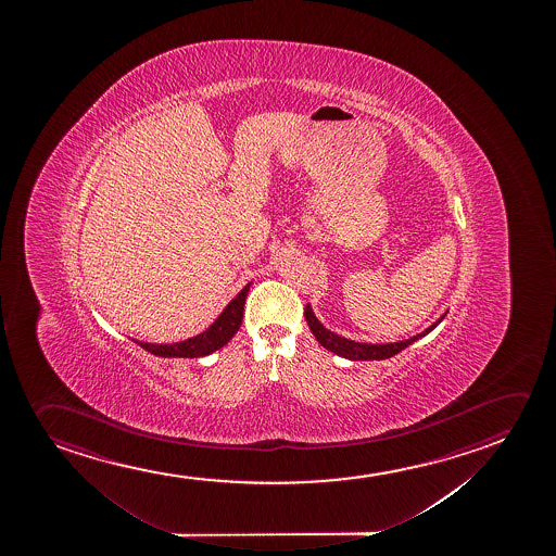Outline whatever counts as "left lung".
Segmentation results:
<instances>
[{"label":"left lung","instance_id":"8db88e82","mask_svg":"<svg viewBox=\"0 0 556 556\" xmlns=\"http://www.w3.org/2000/svg\"><path fill=\"white\" fill-rule=\"evenodd\" d=\"M304 318H306V324L311 327L312 333L316 337V341H318L324 349L333 352L337 356L352 359V362H367V359H388V357L400 354L401 350L407 349L408 344H413V342L418 341L424 334L433 331V329L443 321L444 316L437 319L435 324L428 327L422 333L415 334V337H410L407 341L390 342V344H365V342L350 341V339L339 337V334L329 331V329H326V327L319 324L318 318H316L314 312H312L311 304H306V308H304Z\"/></svg>","mask_w":556,"mask_h":556}]
</instances>
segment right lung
<instances>
[{"label":"right lung","mask_w":556,"mask_h":556,"mask_svg":"<svg viewBox=\"0 0 556 556\" xmlns=\"http://www.w3.org/2000/svg\"><path fill=\"white\" fill-rule=\"evenodd\" d=\"M250 291V283L230 301L225 311L219 314L212 326L204 333L197 334L193 339H187L176 344H149L138 342L141 349L148 350L153 356L161 357H200L212 354L215 350L223 349L235 337L244 318L245 295Z\"/></svg>","instance_id":"obj_1"}]
</instances>
